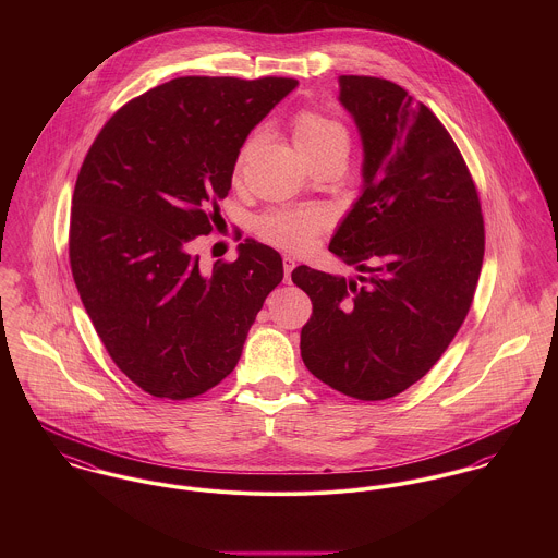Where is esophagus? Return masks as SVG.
I'll return each mask as SVG.
<instances>
[{"mask_svg": "<svg viewBox=\"0 0 558 558\" xmlns=\"http://www.w3.org/2000/svg\"><path fill=\"white\" fill-rule=\"evenodd\" d=\"M294 266H296L294 257H290V255H283V270H286V281H290V275H292Z\"/></svg>", "mask_w": 558, "mask_h": 558, "instance_id": "34e87169", "label": "esophagus"}]
</instances>
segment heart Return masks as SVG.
<instances>
[{"instance_id": "obj_1", "label": "heart", "mask_w": 558, "mask_h": 558, "mask_svg": "<svg viewBox=\"0 0 558 558\" xmlns=\"http://www.w3.org/2000/svg\"><path fill=\"white\" fill-rule=\"evenodd\" d=\"M292 137L296 148L307 160L319 159L326 155H348L350 135L348 129L319 111H299L292 120ZM257 137H248L240 148L236 171H240L246 155L251 153ZM330 217L322 208H296V210H275L259 219L257 234L270 244H277L288 251H305L312 246L322 230H326Z\"/></svg>"}]
</instances>
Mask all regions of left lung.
I'll return each instance as SVG.
<instances>
[{"label": "left lung", "mask_w": 558, "mask_h": 558, "mask_svg": "<svg viewBox=\"0 0 558 558\" xmlns=\"http://www.w3.org/2000/svg\"><path fill=\"white\" fill-rule=\"evenodd\" d=\"M339 102L363 142V193L328 251L345 279L299 266L314 314L307 369L335 391L396 398L421 380L466 318L483 264L477 189L440 120L398 83L341 75Z\"/></svg>", "instance_id": "1"}]
</instances>
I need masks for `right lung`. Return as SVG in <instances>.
<instances>
[{"label": "right lung", "instance_id": "add662e5", "mask_svg": "<svg viewBox=\"0 0 558 558\" xmlns=\"http://www.w3.org/2000/svg\"><path fill=\"white\" fill-rule=\"evenodd\" d=\"M296 80L178 77L118 109L81 165L69 255L81 303L113 363L155 398L189 399L230 376L281 255L240 242L202 275L240 148Z\"/></svg>", "mask_w": 558, "mask_h": 558}]
</instances>
